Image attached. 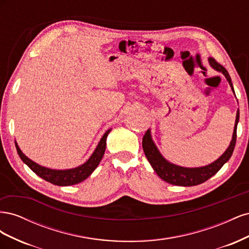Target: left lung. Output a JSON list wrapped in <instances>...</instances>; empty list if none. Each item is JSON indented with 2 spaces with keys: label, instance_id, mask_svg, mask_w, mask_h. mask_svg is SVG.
Returning a JSON list of instances; mask_svg holds the SVG:
<instances>
[{
  "label": "left lung",
  "instance_id": "obj_1",
  "mask_svg": "<svg viewBox=\"0 0 249 249\" xmlns=\"http://www.w3.org/2000/svg\"><path fill=\"white\" fill-rule=\"evenodd\" d=\"M209 61L211 66L215 69L218 71H221L225 78L228 79L230 85L231 87V90L233 91L231 79L228 71L224 69V67L218 63L216 60L212 57L209 58ZM235 92V91H233ZM239 122V111H237V116H236V124H235V129H233L232 134V139L231 141V144L229 148L225 150V153L217 159L212 164L207 165L205 167H198V168H185L177 166V165H173L169 162H167L159 153V150L157 149L156 145L150 138V133L149 130H147L144 134V136L142 138V147L144 150V154L147 158L148 162L152 165V167L156 171V173L163 180L167 182L171 185H177V186H195L199 185L203 182H206L210 178H212L215 173L218 172L225 162H228L230 158L232 155L233 148H235L236 140H237V124Z\"/></svg>",
  "mask_w": 249,
  "mask_h": 249
}]
</instances>
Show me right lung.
I'll use <instances>...</instances> for the list:
<instances>
[{"label": "right lung", "mask_w": 249, "mask_h": 249, "mask_svg": "<svg viewBox=\"0 0 249 249\" xmlns=\"http://www.w3.org/2000/svg\"><path fill=\"white\" fill-rule=\"evenodd\" d=\"M109 133H110V130H108L104 134V136L102 137L99 144H97L92 156L89 158V160L86 163L81 165V166L73 169L54 170V169L42 167L40 165L36 164L33 161L30 160L29 158H27L24 154H22L17 143H16V147L22 162L26 163L30 167V169L34 171L37 176L40 177L43 179H46L47 182H50L57 186H71V185H76L78 183H81L82 180H84L91 175L92 171L97 167V165H99V163L101 162L102 158L105 154V149H106V139Z\"/></svg>", "instance_id": "add662e5"}]
</instances>
